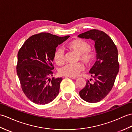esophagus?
Returning a JSON list of instances; mask_svg holds the SVG:
<instances>
[{
    "mask_svg": "<svg viewBox=\"0 0 132 132\" xmlns=\"http://www.w3.org/2000/svg\"><path fill=\"white\" fill-rule=\"evenodd\" d=\"M69 78H71V79H77L78 78V77H69Z\"/></svg>",
    "mask_w": 132,
    "mask_h": 132,
    "instance_id": "34e87169",
    "label": "esophagus"
}]
</instances>
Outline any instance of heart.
<instances>
[{
	"mask_svg": "<svg viewBox=\"0 0 132 132\" xmlns=\"http://www.w3.org/2000/svg\"><path fill=\"white\" fill-rule=\"evenodd\" d=\"M67 47L78 54V60H80L87 65H90L95 59L94 52L90 50V45L84 40L76 39L67 44ZM53 59L58 65L61 66L65 63V52L62 48H58L54 52ZM84 70V66L81 63L75 65L67 64L61 68L59 73L61 75L76 77Z\"/></svg>",
	"mask_w": 132,
	"mask_h": 132,
	"instance_id": "obj_1",
	"label": "heart"
}]
</instances>
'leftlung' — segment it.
Masks as SVG:
<instances>
[{
	"label": "left lung",
	"instance_id": "obj_1",
	"mask_svg": "<svg viewBox=\"0 0 132 132\" xmlns=\"http://www.w3.org/2000/svg\"><path fill=\"white\" fill-rule=\"evenodd\" d=\"M78 36L93 40L97 53V60L89 71L94 81L91 83L87 80L85 87L79 92V95L86 102H100L112 89L119 72L117 48L108 34L98 30H90Z\"/></svg>",
	"mask_w": 132,
	"mask_h": 132
}]
</instances>
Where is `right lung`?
Returning <instances> with one entry per match:
<instances>
[{"mask_svg":"<svg viewBox=\"0 0 132 132\" xmlns=\"http://www.w3.org/2000/svg\"><path fill=\"white\" fill-rule=\"evenodd\" d=\"M70 37L42 32L27 39L18 52L17 73L25 96L34 103L45 105L59 93L62 78L51 79L53 55L58 45Z\"/></svg>","mask_w":132,"mask_h":132,"instance_id":"right-lung-1","label":"right lung"}]
</instances>
